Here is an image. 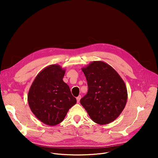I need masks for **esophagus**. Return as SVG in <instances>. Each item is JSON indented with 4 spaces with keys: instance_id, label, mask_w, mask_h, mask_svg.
<instances>
[{
    "instance_id": "1",
    "label": "esophagus",
    "mask_w": 158,
    "mask_h": 158,
    "mask_svg": "<svg viewBox=\"0 0 158 158\" xmlns=\"http://www.w3.org/2000/svg\"><path fill=\"white\" fill-rule=\"evenodd\" d=\"M81 98V96H77V97L76 98V99H77V102H79Z\"/></svg>"
}]
</instances>
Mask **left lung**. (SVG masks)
Returning a JSON list of instances; mask_svg holds the SVG:
<instances>
[{
    "instance_id": "8db88e82",
    "label": "left lung",
    "mask_w": 158,
    "mask_h": 158,
    "mask_svg": "<svg viewBox=\"0 0 158 158\" xmlns=\"http://www.w3.org/2000/svg\"><path fill=\"white\" fill-rule=\"evenodd\" d=\"M88 92L80 101L89 117L100 125L116 119L124 109L127 91L119 74L108 64L93 61L82 68Z\"/></svg>"
}]
</instances>
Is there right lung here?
<instances>
[{
	"label": "right lung",
	"instance_id": "right-lung-1",
	"mask_svg": "<svg viewBox=\"0 0 158 158\" xmlns=\"http://www.w3.org/2000/svg\"><path fill=\"white\" fill-rule=\"evenodd\" d=\"M65 72L58 64L50 65L37 75L29 89L27 100L32 112L48 126L61 123L77 102L62 80Z\"/></svg>",
	"mask_w": 158,
	"mask_h": 158
}]
</instances>
